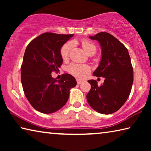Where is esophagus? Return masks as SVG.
I'll return each instance as SVG.
<instances>
[{
    "label": "esophagus",
    "instance_id": "34e87169",
    "mask_svg": "<svg viewBox=\"0 0 151 151\" xmlns=\"http://www.w3.org/2000/svg\"><path fill=\"white\" fill-rule=\"evenodd\" d=\"M82 82H83V81L79 80V79H76V83H77L78 85H80V84H81Z\"/></svg>",
    "mask_w": 151,
    "mask_h": 151
}]
</instances>
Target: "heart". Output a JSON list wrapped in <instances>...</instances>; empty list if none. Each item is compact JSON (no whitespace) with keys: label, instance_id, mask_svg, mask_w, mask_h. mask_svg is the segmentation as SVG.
I'll use <instances>...</instances> for the list:
<instances>
[{"label":"heart","instance_id":"obj_1","mask_svg":"<svg viewBox=\"0 0 151 151\" xmlns=\"http://www.w3.org/2000/svg\"><path fill=\"white\" fill-rule=\"evenodd\" d=\"M81 45L83 49L88 55H90L91 53H94V54L95 53L96 48L95 45L92 42L86 40H83L81 42ZM73 45V43L72 42H67L61 47L60 55L63 60H66L68 58ZM67 70L70 75H72L75 77L77 78H83L90 71V67L88 65H83V64L72 63L68 66Z\"/></svg>","mask_w":151,"mask_h":151}]
</instances>
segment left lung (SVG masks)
Masks as SVG:
<instances>
[{
	"label": "left lung",
	"mask_w": 151,
	"mask_h": 151,
	"mask_svg": "<svg viewBox=\"0 0 151 151\" xmlns=\"http://www.w3.org/2000/svg\"><path fill=\"white\" fill-rule=\"evenodd\" d=\"M89 39L96 40L101 47V59L93 75L104 77L103 85L89 80L91 88L86 95L88 103L94 111L109 114L116 112L129 98L133 83V68L129 51L115 37L105 32Z\"/></svg>",
	"instance_id": "8db88e82"
}]
</instances>
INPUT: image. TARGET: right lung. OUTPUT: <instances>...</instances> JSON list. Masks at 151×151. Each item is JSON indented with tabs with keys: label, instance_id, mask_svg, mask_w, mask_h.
<instances>
[{
	"label": "right lung",
	"instance_id": "right-lung-1",
	"mask_svg": "<svg viewBox=\"0 0 151 151\" xmlns=\"http://www.w3.org/2000/svg\"><path fill=\"white\" fill-rule=\"evenodd\" d=\"M73 35L45 32L30 42L21 66V83L25 96L33 108L44 114L58 111L67 102L75 77L65 74L57 80L51 73L63 64L60 48Z\"/></svg>",
	"mask_w": 151,
	"mask_h": 151
}]
</instances>
